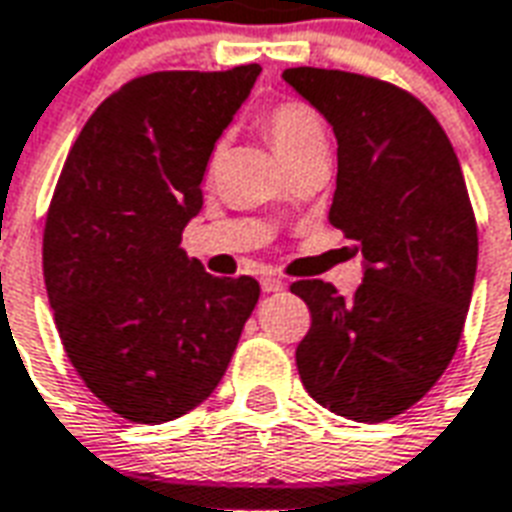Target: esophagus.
<instances>
[{"label":"esophagus","mask_w":512,"mask_h":512,"mask_svg":"<svg viewBox=\"0 0 512 512\" xmlns=\"http://www.w3.org/2000/svg\"><path fill=\"white\" fill-rule=\"evenodd\" d=\"M260 287H263V293H279V290L285 287V282L276 279V276H263V279H260Z\"/></svg>","instance_id":"obj_1"}]
</instances>
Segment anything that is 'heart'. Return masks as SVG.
I'll list each match as a JSON object with an SVG mask.
<instances>
[{
    "label": "heart",
    "mask_w": 512,
    "mask_h": 512,
    "mask_svg": "<svg viewBox=\"0 0 512 512\" xmlns=\"http://www.w3.org/2000/svg\"><path fill=\"white\" fill-rule=\"evenodd\" d=\"M263 132L271 140V146L276 154L282 157V162L293 160L295 154H301L314 146H325V124L320 119V113L314 111L312 105L298 100H285L271 105L263 113ZM219 146L211 154V160H217Z\"/></svg>",
    "instance_id": "heart-1"
}]
</instances>
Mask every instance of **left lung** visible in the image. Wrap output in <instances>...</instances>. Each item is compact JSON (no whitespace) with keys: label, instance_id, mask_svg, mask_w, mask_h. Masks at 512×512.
Masks as SVG:
<instances>
[{"label":"left lung","instance_id":"8db88e82","mask_svg":"<svg viewBox=\"0 0 512 512\" xmlns=\"http://www.w3.org/2000/svg\"><path fill=\"white\" fill-rule=\"evenodd\" d=\"M336 135L331 219L363 255L352 298L323 279L290 290L312 312L295 363L317 404L358 423L410 410L453 361L478 271V225L439 121L393 83L290 67Z\"/></svg>","mask_w":512,"mask_h":512}]
</instances>
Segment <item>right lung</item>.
Returning a JSON list of instances; mask_svg holds the SVG:
<instances>
[{"label":"right lung","mask_w":512,"mask_h":512,"mask_svg":"<svg viewBox=\"0 0 512 512\" xmlns=\"http://www.w3.org/2000/svg\"><path fill=\"white\" fill-rule=\"evenodd\" d=\"M260 64L140 75L113 92L67 154L43 236L56 331L86 388L132 423L206 401L260 298L219 279L181 233L200 208L208 157Z\"/></svg>","instance_id":"1"}]
</instances>
